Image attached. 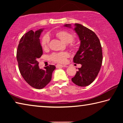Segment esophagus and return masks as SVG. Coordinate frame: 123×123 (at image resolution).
<instances>
[{"label": "esophagus", "mask_w": 123, "mask_h": 123, "mask_svg": "<svg viewBox=\"0 0 123 123\" xmlns=\"http://www.w3.org/2000/svg\"><path fill=\"white\" fill-rule=\"evenodd\" d=\"M67 66L66 65H62V64H57L56 65V68H62V67H67Z\"/></svg>", "instance_id": "34e87169"}]
</instances>
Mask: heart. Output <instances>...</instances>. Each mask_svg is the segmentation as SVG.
<instances>
[{"mask_svg":"<svg viewBox=\"0 0 123 123\" xmlns=\"http://www.w3.org/2000/svg\"><path fill=\"white\" fill-rule=\"evenodd\" d=\"M55 35L60 40L66 44L70 43L69 47L73 48L74 45L73 44V42L74 40V37L70 32L66 31H59L55 33ZM50 38L48 35H45L41 39V45L43 49L46 50L48 48ZM68 56V54L66 52H61V53H54L52 54L50 56V59L52 61L57 62L60 63H66L67 58Z\"/></svg>","mask_w":123,"mask_h":123,"instance_id":"1","label":"heart"}]
</instances>
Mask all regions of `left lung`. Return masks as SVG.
Masks as SVG:
<instances>
[{
  "label": "left lung",
  "mask_w": 123,
  "mask_h": 123,
  "mask_svg": "<svg viewBox=\"0 0 123 123\" xmlns=\"http://www.w3.org/2000/svg\"><path fill=\"white\" fill-rule=\"evenodd\" d=\"M70 24L64 26L71 28ZM74 30L78 35L81 44L73 58V62L81 64V67L72 81L79 86L85 87L92 83L97 78L103 61L100 42L97 35L90 29L80 24H75Z\"/></svg>",
  "instance_id": "8db88e82"
}]
</instances>
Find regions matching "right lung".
I'll use <instances>...</instances> for the list:
<instances>
[{
	"instance_id": "1",
	"label": "right lung",
	"mask_w": 123,
	"mask_h": 123,
	"mask_svg": "<svg viewBox=\"0 0 123 123\" xmlns=\"http://www.w3.org/2000/svg\"><path fill=\"white\" fill-rule=\"evenodd\" d=\"M42 29L29 31L22 37L17 51L18 67L23 78L28 84L36 89L44 88L51 80L54 65L40 69L37 60L43 54L39 37Z\"/></svg>"
}]
</instances>
